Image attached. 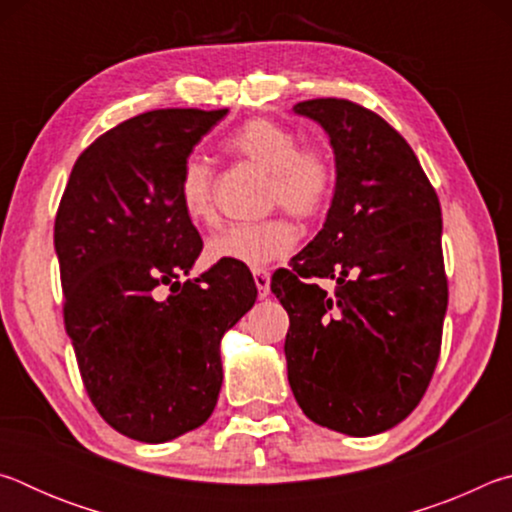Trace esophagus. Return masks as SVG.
Masks as SVG:
<instances>
[{
  "mask_svg": "<svg viewBox=\"0 0 512 512\" xmlns=\"http://www.w3.org/2000/svg\"><path fill=\"white\" fill-rule=\"evenodd\" d=\"M253 277H255V284H257L259 298H266L268 293H271V273H268L266 268H255V271H253Z\"/></svg>",
  "mask_w": 512,
  "mask_h": 512,
  "instance_id": "obj_1",
  "label": "esophagus"
}]
</instances>
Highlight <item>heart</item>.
I'll use <instances>...</instances> for the list:
<instances>
[{
	"label": "heart",
	"mask_w": 512,
	"mask_h": 512,
	"mask_svg": "<svg viewBox=\"0 0 512 512\" xmlns=\"http://www.w3.org/2000/svg\"><path fill=\"white\" fill-rule=\"evenodd\" d=\"M225 146L268 173V207H282L296 219H314L323 212L334 185V162L323 144H300L298 133L287 124L257 117L246 121ZM178 201L196 225H210L216 219L214 169L203 155H189L180 167ZM296 239V228L282 216H273L214 232L207 239L205 255L212 262L262 268L287 257Z\"/></svg>",
	"instance_id": "1"
}]
</instances>
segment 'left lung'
<instances>
[{
    "label": "left lung",
    "mask_w": 512,
    "mask_h": 512,
    "mask_svg": "<svg viewBox=\"0 0 512 512\" xmlns=\"http://www.w3.org/2000/svg\"><path fill=\"white\" fill-rule=\"evenodd\" d=\"M293 110L329 135L336 187L323 230L271 280L291 323L289 384L320 427L375 436L420 404L440 357V203L411 146L377 112L332 97ZM316 279H334L335 293Z\"/></svg>",
    "instance_id": "1"
}]
</instances>
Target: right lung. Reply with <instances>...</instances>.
I'll return each instance as SVG.
<instances>
[{
	"instance_id": "add662e5",
	"label": "right lung",
	"mask_w": 512,
	"mask_h": 512,
	"mask_svg": "<svg viewBox=\"0 0 512 512\" xmlns=\"http://www.w3.org/2000/svg\"><path fill=\"white\" fill-rule=\"evenodd\" d=\"M225 115L167 108L121 121L79 155L56 212L65 329L83 386L101 418L140 443H167L210 418L221 339L257 300L241 264L180 280L203 250L178 201L180 167Z\"/></svg>"
}]
</instances>
